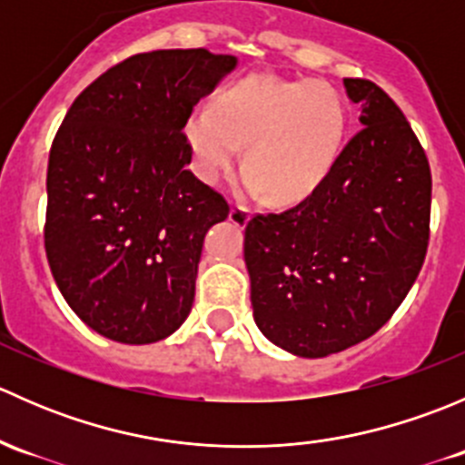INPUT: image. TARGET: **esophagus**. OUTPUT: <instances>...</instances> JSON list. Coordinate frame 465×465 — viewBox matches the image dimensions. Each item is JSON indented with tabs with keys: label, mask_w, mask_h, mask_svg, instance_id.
<instances>
[{
	"label": "esophagus",
	"mask_w": 465,
	"mask_h": 465,
	"mask_svg": "<svg viewBox=\"0 0 465 465\" xmlns=\"http://www.w3.org/2000/svg\"><path fill=\"white\" fill-rule=\"evenodd\" d=\"M250 215H252V211L247 209V206L236 204V206H232V209H229V220H232L233 224H238V227H242V224H247V220H250Z\"/></svg>",
	"instance_id": "obj_1"
}]
</instances>
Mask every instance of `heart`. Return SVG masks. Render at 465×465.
I'll return each mask as SVG.
<instances>
[{"mask_svg":"<svg viewBox=\"0 0 465 465\" xmlns=\"http://www.w3.org/2000/svg\"><path fill=\"white\" fill-rule=\"evenodd\" d=\"M184 134L193 168L215 184L245 145L241 191L274 204L311 198L337 166L346 137V107L322 81L252 74L224 87L213 105L189 112Z\"/></svg>","mask_w":465,"mask_h":465,"instance_id":"obj_1","label":"heart"}]
</instances>
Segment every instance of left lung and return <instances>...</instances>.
<instances>
[{"label": "left lung", "instance_id": "8db88e82", "mask_svg": "<svg viewBox=\"0 0 465 465\" xmlns=\"http://www.w3.org/2000/svg\"><path fill=\"white\" fill-rule=\"evenodd\" d=\"M362 130L320 189L245 227L254 322L272 344L326 358L380 331L414 285L430 241L432 173L401 107L344 78Z\"/></svg>", "mask_w": 465, "mask_h": 465}]
</instances>
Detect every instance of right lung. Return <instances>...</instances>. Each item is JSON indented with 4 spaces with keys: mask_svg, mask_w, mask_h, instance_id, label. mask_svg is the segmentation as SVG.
Returning a JSON list of instances; mask_svg holds the SVG:
<instances>
[{
    "mask_svg": "<svg viewBox=\"0 0 465 465\" xmlns=\"http://www.w3.org/2000/svg\"><path fill=\"white\" fill-rule=\"evenodd\" d=\"M236 69L233 55H130L78 94L46 171L45 250L64 302L121 344H153L184 323L204 233L227 200L189 171L184 121Z\"/></svg>",
    "mask_w": 465,
    "mask_h": 465,
    "instance_id": "obj_1",
    "label": "right lung"
}]
</instances>
